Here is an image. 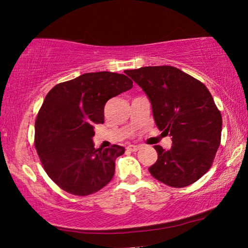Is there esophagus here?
<instances>
[{"mask_svg": "<svg viewBox=\"0 0 248 248\" xmlns=\"http://www.w3.org/2000/svg\"><path fill=\"white\" fill-rule=\"evenodd\" d=\"M127 149L129 151H131V152H137L138 150L141 149V146L140 145H133V144H131V145H128Z\"/></svg>", "mask_w": 248, "mask_h": 248, "instance_id": "obj_1", "label": "esophagus"}]
</instances>
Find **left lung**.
I'll list each match as a JSON object with an SVG mask.
<instances>
[{
  "label": "left lung",
  "mask_w": 248,
  "mask_h": 248,
  "mask_svg": "<svg viewBox=\"0 0 248 248\" xmlns=\"http://www.w3.org/2000/svg\"><path fill=\"white\" fill-rule=\"evenodd\" d=\"M148 96L157 128L170 133V150L154 145L157 161L149 170L170 187L194 184L207 173L219 149L222 116L203 83L170 65L128 70Z\"/></svg>",
  "instance_id": "1"
}]
</instances>
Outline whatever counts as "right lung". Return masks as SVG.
<instances>
[{"instance_id": "obj_1", "label": "right lung", "mask_w": 248, "mask_h": 248, "mask_svg": "<svg viewBox=\"0 0 248 248\" xmlns=\"http://www.w3.org/2000/svg\"><path fill=\"white\" fill-rule=\"evenodd\" d=\"M127 75L94 72L57 84L46 96L35 123V146L46 173L61 189L87 196L115 174L124 148L95 149L94 124H104L107 100L132 89Z\"/></svg>"}]
</instances>
